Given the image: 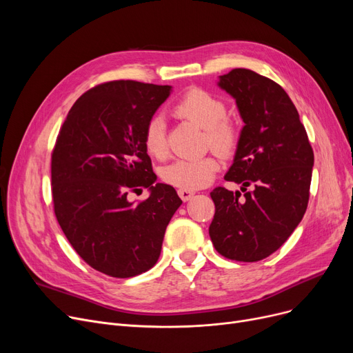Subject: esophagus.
<instances>
[{
	"instance_id": "1",
	"label": "esophagus",
	"mask_w": 353,
	"mask_h": 353,
	"mask_svg": "<svg viewBox=\"0 0 353 353\" xmlns=\"http://www.w3.org/2000/svg\"><path fill=\"white\" fill-rule=\"evenodd\" d=\"M177 193H179V196H180V199H181L183 201H188V200H190V199L194 196V192H192V190H184V189H179Z\"/></svg>"
}]
</instances>
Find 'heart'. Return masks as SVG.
Here are the masks:
<instances>
[{"mask_svg":"<svg viewBox=\"0 0 353 353\" xmlns=\"http://www.w3.org/2000/svg\"><path fill=\"white\" fill-rule=\"evenodd\" d=\"M173 113L203 128V144L217 154L228 157L234 153L240 140V127L226 116L228 107L213 92L200 88H189L173 104ZM143 145L148 156L163 160L169 154L165 127L160 117L147 121L143 133ZM219 170L216 154H206L192 160H176L161 169V179L174 188L196 190L208 186Z\"/></svg>","mask_w":353,"mask_h":353,"instance_id":"1","label":"heart"}]
</instances>
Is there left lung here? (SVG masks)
I'll return each instance as SVG.
<instances>
[{
	"mask_svg": "<svg viewBox=\"0 0 353 353\" xmlns=\"http://www.w3.org/2000/svg\"><path fill=\"white\" fill-rule=\"evenodd\" d=\"M236 99L245 127L225 180L242 192L216 188L209 234L214 249L236 262H259L279 249L307 209L313 150L288 92L248 68L220 76ZM249 185L254 190L247 192Z\"/></svg>",
	"mask_w": 353,
	"mask_h": 353,
	"instance_id": "left-lung-1",
	"label": "left lung"
}]
</instances>
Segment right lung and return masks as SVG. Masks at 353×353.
I'll return each mask as SVG.
<instances>
[{
    "mask_svg": "<svg viewBox=\"0 0 353 353\" xmlns=\"http://www.w3.org/2000/svg\"><path fill=\"white\" fill-rule=\"evenodd\" d=\"M170 85L101 83L74 103L51 153L54 213L83 261L111 277H133L159 261L163 237L181 200L154 183L143 145L147 121ZM151 190L137 203L130 192Z\"/></svg>",
    "mask_w": 353,
    "mask_h": 353,
    "instance_id": "1",
    "label": "right lung"
}]
</instances>
